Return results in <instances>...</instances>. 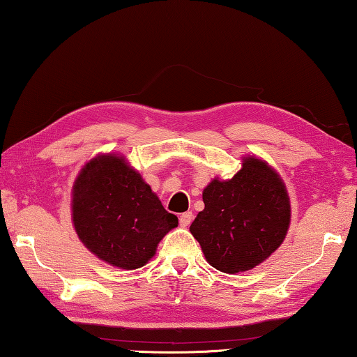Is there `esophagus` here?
Returning <instances> with one entry per match:
<instances>
[{
	"label": "esophagus",
	"mask_w": 357,
	"mask_h": 357,
	"mask_svg": "<svg viewBox=\"0 0 357 357\" xmlns=\"http://www.w3.org/2000/svg\"><path fill=\"white\" fill-rule=\"evenodd\" d=\"M192 219H193V215H192V213H189V211H187V213H184V214H181V217H179V225L183 227V228H187L190 225V222H192Z\"/></svg>",
	"instance_id": "obj_1"
}]
</instances>
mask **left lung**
<instances>
[{
  "label": "left lung",
  "mask_w": 357,
  "mask_h": 357,
  "mask_svg": "<svg viewBox=\"0 0 357 357\" xmlns=\"http://www.w3.org/2000/svg\"><path fill=\"white\" fill-rule=\"evenodd\" d=\"M204 209L190 233L213 268L250 271L279 249L291 222L287 185L268 162L245 155L231 179L214 178L203 190Z\"/></svg>",
  "instance_id": "obj_1"
}]
</instances>
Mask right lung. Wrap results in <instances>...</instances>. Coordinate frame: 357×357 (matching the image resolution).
<instances>
[{"label": "right lung", "instance_id": "1", "mask_svg": "<svg viewBox=\"0 0 357 357\" xmlns=\"http://www.w3.org/2000/svg\"><path fill=\"white\" fill-rule=\"evenodd\" d=\"M72 225L78 239L102 261L138 269L155 255L157 245L178 217L162 206L142 174L121 154L88 160L72 185Z\"/></svg>", "mask_w": 357, "mask_h": 357}]
</instances>
